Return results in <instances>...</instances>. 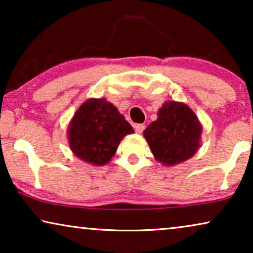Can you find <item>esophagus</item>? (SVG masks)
I'll use <instances>...</instances> for the list:
<instances>
[{
    "label": "esophagus",
    "mask_w": 253,
    "mask_h": 253,
    "mask_svg": "<svg viewBox=\"0 0 253 253\" xmlns=\"http://www.w3.org/2000/svg\"><path fill=\"white\" fill-rule=\"evenodd\" d=\"M144 129H145L144 124H136V126H134V130H136L137 133H141L144 131Z\"/></svg>",
    "instance_id": "esophagus-1"
}]
</instances>
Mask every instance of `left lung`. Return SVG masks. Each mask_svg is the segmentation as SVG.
<instances>
[{"instance_id":"8db88e82","label":"left lung","mask_w":253,"mask_h":253,"mask_svg":"<svg viewBox=\"0 0 253 253\" xmlns=\"http://www.w3.org/2000/svg\"><path fill=\"white\" fill-rule=\"evenodd\" d=\"M203 126L183 102L169 100L158 110V119L144 131L155 160L170 167L189 160L200 147Z\"/></svg>"}]
</instances>
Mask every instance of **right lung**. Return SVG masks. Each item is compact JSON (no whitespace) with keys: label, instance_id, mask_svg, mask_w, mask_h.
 I'll list each match as a JSON object with an SVG mask.
<instances>
[{"label":"right lung","instance_id":"1","mask_svg":"<svg viewBox=\"0 0 253 253\" xmlns=\"http://www.w3.org/2000/svg\"><path fill=\"white\" fill-rule=\"evenodd\" d=\"M134 131L113 103L88 99L76 110L68 126L69 146L76 157L93 166L107 165L126 134Z\"/></svg>","mask_w":253,"mask_h":253}]
</instances>
